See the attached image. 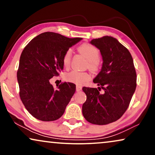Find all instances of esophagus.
I'll return each mask as SVG.
<instances>
[{
    "label": "esophagus",
    "mask_w": 155,
    "mask_h": 155,
    "mask_svg": "<svg viewBox=\"0 0 155 155\" xmlns=\"http://www.w3.org/2000/svg\"><path fill=\"white\" fill-rule=\"evenodd\" d=\"M82 90V87L80 85H77L76 86V90L78 91V92H79V91H80Z\"/></svg>",
    "instance_id": "esophagus-1"
}]
</instances>
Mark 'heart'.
I'll return each instance as SVG.
<instances>
[{
    "instance_id": "obj_1",
    "label": "heart",
    "mask_w": 155,
    "mask_h": 155,
    "mask_svg": "<svg viewBox=\"0 0 155 155\" xmlns=\"http://www.w3.org/2000/svg\"><path fill=\"white\" fill-rule=\"evenodd\" d=\"M80 52L84 55L88 60L87 66L91 70L95 71L98 68L100 53L97 47L90 44H83L78 48ZM72 57V49L68 48L65 51L62 58L63 65L65 68H68L71 65ZM91 75L87 72H81L78 71H71L65 75V79L67 81L77 84H82L90 80Z\"/></svg>"
}]
</instances>
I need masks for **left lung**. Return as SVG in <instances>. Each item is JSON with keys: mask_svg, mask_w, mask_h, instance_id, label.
I'll list each match as a JSON object with an SVG mask.
<instances>
[{"mask_svg": "<svg viewBox=\"0 0 155 155\" xmlns=\"http://www.w3.org/2000/svg\"><path fill=\"white\" fill-rule=\"evenodd\" d=\"M90 43L100 50L103 64L93 80L99 87H82L87 95L82 114L91 124L107 125L119 119L128 108L137 85L136 71L130 53L115 38L105 36Z\"/></svg>", "mask_w": 155, "mask_h": 155, "instance_id": "obj_1", "label": "left lung"}]
</instances>
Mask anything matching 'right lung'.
Segmentation results:
<instances>
[{"label": "right lung", "instance_id": "add662e5", "mask_svg": "<svg viewBox=\"0 0 155 155\" xmlns=\"http://www.w3.org/2000/svg\"><path fill=\"white\" fill-rule=\"evenodd\" d=\"M82 39L47 31L34 38L23 49L17 73L20 97L37 119L52 121L64 114L75 92V84L65 82L54 88L50 79L58 76L63 69L65 51Z\"/></svg>", "mask_w": 155, "mask_h": 155}]
</instances>
